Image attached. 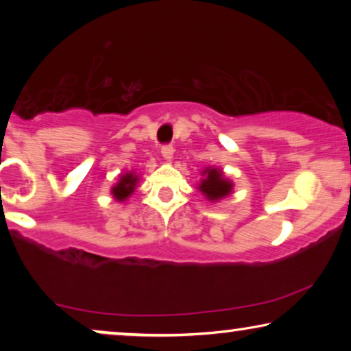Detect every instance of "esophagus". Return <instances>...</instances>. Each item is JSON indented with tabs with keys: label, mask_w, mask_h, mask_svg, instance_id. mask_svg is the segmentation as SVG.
I'll return each instance as SVG.
<instances>
[{
	"label": "esophagus",
	"mask_w": 351,
	"mask_h": 351,
	"mask_svg": "<svg viewBox=\"0 0 351 351\" xmlns=\"http://www.w3.org/2000/svg\"><path fill=\"white\" fill-rule=\"evenodd\" d=\"M161 155L166 161H171L172 156H174V147H172V145H162L161 147Z\"/></svg>",
	"instance_id": "esophagus-1"
}]
</instances>
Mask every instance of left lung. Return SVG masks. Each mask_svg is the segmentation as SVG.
<instances>
[{"label":"left lung","mask_w":351,"mask_h":351,"mask_svg":"<svg viewBox=\"0 0 351 351\" xmlns=\"http://www.w3.org/2000/svg\"><path fill=\"white\" fill-rule=\"evenodd\" d=\"M201 176L203 179H201V184H198V190L209 201H219L232 193L233 182L225 179L223 172L217 167H206Z\"/></svg>","instance_id":"8db88e82"}]
</instances>
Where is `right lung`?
Segmentation results:
<instances>
[{"mask_svg": "<svg viewBox=\"0 0 351 351\" xmlns=\"http://www.w3.org/2000/svg\"><path fill=\"white\" fill-rule=\"evenodd\" d=\"M137 180L138 177L136 176V172H126V174L119 177V182L117 185L112 189V195L113 198L117 201H126L129 196L134 193V190H136V185H137Z\"/></svg>", "mask_w": 351, "mask_h": 351, "instance_id": "1", "label": "right lung"}]
</instances>
